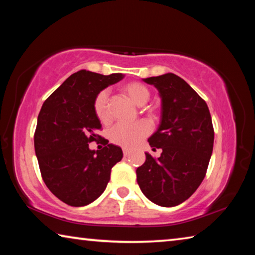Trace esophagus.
Here are the masks:
<instances>
[{
	"label": "esophagus",
	"instance_id": "obj_1",
	"mask_svg": "<svg viewBox=\"0 0 255 255\" xmlns=\"http://www.w3.org/2000/svg\"><path fill=\"white\" fill-rule=\"evenodd\" d=\"M123 152H124V156H128V155L130 154V152H129V149H127V148H124Z\"/></svg>",
	"mask_w": 255,
	"mask_h": 255
}]
</instances>
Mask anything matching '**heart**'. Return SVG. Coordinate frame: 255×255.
I'll return each mask as SVG.
<instances>
[{
    "label": "heart",
    "mask_w": 255,
    "mask_h": 255,
    "mask_svg": "<svg viewBox=\"0 0 255 255\" xmlns=\"http://www.w3.org/2000/svg\"><path fill=\"white\" fill-rule=\"evenodd\" d=\"M122 92L129 101L137 107H143L148 102L150 92L147 86L140 82H128L122 88ZM93 109L97 118L102 124L109 122V111H108V93L101 91L94 99ZM150 127L146 123L136 124L135 126H115L110 129L109 140L112 144L130 148L138 145L143 138L148 135Z\"/></svg>",
    "instance_id": "obj_1"
}]
</instances>
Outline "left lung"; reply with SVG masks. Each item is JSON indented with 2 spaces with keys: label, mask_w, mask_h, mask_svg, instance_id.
I'll list each match as a JSON object with an SVG mask.
<instances>
[{
  "label": "left lung",
  "mask_w": 255,
  "mask_h": 255,
  "mask_svg": "<svg viewBox=\"0 0 255 255\" xmlns=\"http://www.w3.org/2000/svg\"><path fill=\"white\" fill-rule=\"evenodd\" d=\"M144 82L158 90L161 124L148 143L162 148L157 159L148 153L137 167V183L146 198L174 207L192 196L204 180L214 147V127L208 106L187 82L173 73Z\"/></svg>",
  "instance_id": "1"
}]
</instances>
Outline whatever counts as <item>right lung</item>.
<instances>
[{"mask_svg": "<svg viewBox=\"0 0 255 255\" xmlns=\"http://www.w3.org/2000/svg\"><path fill=\"white\" fill-rule=\"evenodd\" d=\"M124 79L120 73L102 75L82 70L72 74L44 102L34 131V150L44 182L65 204L82 207L102 195L111 169L123 150L105 139L100 150L89 148L98 140L100 120L94 99L103 89Z\"/></svg>", "mask_w": 255, "mask_h": 255, "instance_id": "add662e5", "label": "right lung"}]
</instances>
